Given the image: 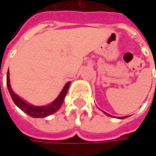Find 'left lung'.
<instances>
[{"mask_svg": "<svg viewBox=\"0 0 156 156\" xmlns=\"http://www.w3.org/2000/svg\"><path fill=\"white\" fill-rule=\"evenodd\" d=\"M106 114H107L108 115H108V113H106ZM126 116H122V117H119V118H126Z\"/></svg>", "mask_w": 156, "mask_h": 156, "instance_id": "1", "label": "left lung"}]
</instances>
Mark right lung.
I'll return each instance as SVG.
<instances>
[{"label":"right lung","instance_id":"1","mask_svg":"<svg viewBox=\"0 0 156 156\" xmlns=\"http://www.w3.org/2000/svg\"><path fill=\"white\" fill-rule=\"evenodd\" d=\"M6 82H7L8 90L10 92V95H11L14 104L17 107H19L22 111H24L26 114H28L29 115H30L32 117H45V116H48V115H50L51 114L55 113L56 111H58V109L60 108V107H61V105H62V103H63V101H64V99L66 98V95L68 93V89H69V84H70V81H69L65 85V87H63V89L60 92L58 98L53 103H51L50 105H48L46 107H33V106H30V105L27 104L25 101H23L21 98H20L12 91V89L11 87V85H10L9 72L7 73V81Z\"/></svg>","mask_w":156,"mask_h":156}]
</instances>
